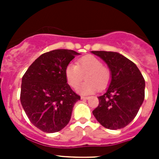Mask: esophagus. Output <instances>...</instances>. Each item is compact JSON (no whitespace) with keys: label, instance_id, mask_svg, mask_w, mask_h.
<instances>
[{"label":"esophagus","instance_id":"obj_1","mask_svg":"<svg viewBox=\"0 0 159 159\" xmlns=\"http://www.w3.org/2000/svg\"><path fill=\"white\" fill-rule=\"evenodd\" d=\"M88 98H89L88 96H84V95H82V96H81V99H88Z\"/></svg>","mask_w":159,"mask_h":159}]
</instances>
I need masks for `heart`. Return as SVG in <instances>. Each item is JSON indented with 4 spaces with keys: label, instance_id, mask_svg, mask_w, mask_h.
<instances>
[{
    "label": "heart",
    "instance_id": "heart-1",
    "mask_svg": "<svg viewBox=\"0 0 159 159\" xmlns=\"http://www.w3.org/2000/svg\"><path fill=\"white\" fill-rule=\"evenodd\" d=\"M64 75L69 86L75 89L85 76L86 82L83 84L78 92L83 95H88L100 89H104L110 83L111 72L107 66L102 65L99 58L92 55H87L79 59L75 64H67Z\"/></svg>",
    "mask_w": 159,
    "mask_h": 159
}]
</instances>
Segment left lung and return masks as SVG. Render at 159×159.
Wrapping results in <instances>:
<instances>
[{
    "label": "left lung",
    "mask_w": 159,
    "mask_h": 159,
    "mask_svg": "<svg viewBox=\"0 0 159 159\" xmlns=\"http://www.w3.org/2000/svg\"><path fill=\"white\" fill-rule=\"evenodd\" d=\"M104 60L111 72L107 92L98 97L92 111L102 126L110 130L125 127L135 118L145 97V80L135 64L118 52L92 51Z\"/></svg>",
    "instance_id": "1"
}]
</instances>
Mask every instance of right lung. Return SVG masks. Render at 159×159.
<instances>
[{
  "label": "right lung",
  "instance_id": "obj_1",
  "mask_svg": "<svg viewBox=\"0 0 159 159\" xmlns=\"http://www.w3.org/2000/svg\"><path fill=\"white\" fill-rule=\"evenodd\" d=\"M78 52L56 49L43 53L22 77L20 102L31 123L46 133L62 130L80 96L67 84L64 70Z\"/></svg>",
  "mask_w": 159,
  "mask_h": 159
}]
</instances>
